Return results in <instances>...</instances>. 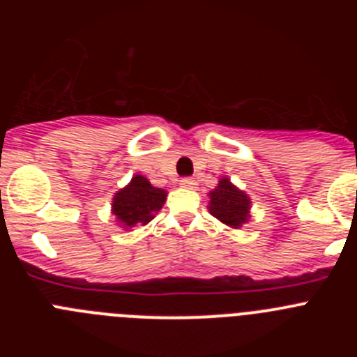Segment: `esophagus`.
I'll list each match as a JSON object with an SVG mask.
<instances>
[{"label":"esophagus","mask_w":357,"mask_h":357,"mask_svg":"<svg viewBox=\"0 0 357 357\" xmlns=\"http://www.w3.org/2000/svg\"><path fill=\"white\" fill-rule=\"evenodd\" d=\"M181 188L193 189V188H197V182H195L193 178H182V181H181Z\"/></svg>","instance_id":"34e87169"}]
</instances>
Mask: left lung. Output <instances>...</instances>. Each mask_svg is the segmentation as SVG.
I'll list each match as a JSON object with an SVG mask.
<instances>
[{
	"label": "left lung",
	"mask_w": 357,
	"mask_h": 357,
	"mask_svg": "<svg viewBox=\"0 0 357 357\" xmlns=\"http://www.w3.org/2000/svg\"><path fill=\"white\" fill-rule=\"evenodd\" d=\"M207 209L230 229H241L245 223L250 222L252 200L243 189L230 182L229 176H222L209 193Z\"/></svg>",
	"instance_id": "1"
}]
</instances>
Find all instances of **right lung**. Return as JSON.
<instances>
[{"mask_svg": "<svg viewBox=\"0 0 357 357\" xmlns=\"http://www.w3.org/2000/svg\"><path fill=\"white\" fill-rule=\"evenodd\" d=\"M168 191L151 185L143 175H134L125 188L116 191L110 213L121 229L130 230L137 223L146 225L162 209Z\"/></svg>", "mask_w": 357, "mask_h": 357, "instance_id": "1", "label": "right lung"}]
</instances>
